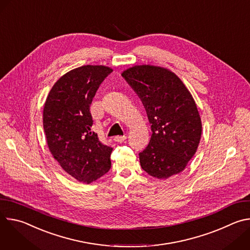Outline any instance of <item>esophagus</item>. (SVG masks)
<instances>
[{"label":"esophagus","instance_id":"esophagus-1","mask_svg":"<svg viewBox=\"0 0 250 250\" xmlns=\"http://www.w3.org/2000/svg\"><path fill=\"white\" fill-rule=\"evenodd\" d=\"M125 135H118V136H115V138H114V140L116 141V142H123V141H125Z\"/></svg>","mask_w":250,"mask_h":250}]
</instances>
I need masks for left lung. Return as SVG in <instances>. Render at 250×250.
Here are the masks:
<instances>
[{"label":"left lung","instance_id":"8db88e82","mask_svg":"<svg viewBox=\"0 0 250 250\" xmlns=\"http://www.w3.org/2000/svg\"><path fill=\"white\" fill-rule=\"evenodd\" d=\"M122 76L140 98L151 124L149 144L138 154L141 168L158 179L182 172L202 134L191 93L175 73L159 66L136 65Z\"/></svg>","mask_w":250,"mask_h":250}]
</instances>
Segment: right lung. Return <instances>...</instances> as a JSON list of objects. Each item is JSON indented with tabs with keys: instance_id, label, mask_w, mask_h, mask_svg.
<instances>
[{
	"instance_id": "1",
	"label": "right lung",
	"mask_w": 250,
	"mask_h": 250,
	"mask_svg": "<svg viewBox=\"0 0 250 250\" xmlns=\"http://www.w3.org/2000/svg\"><path fill=\"white\" fill-rule=\"evenodd\" d=\"M113 69L84 65L69 71L51 88L43 108L46 142L55 160L76 180L90 184L109 172L113 148L92 131L90 104Z\"/></svg>"
}]
</instances>
